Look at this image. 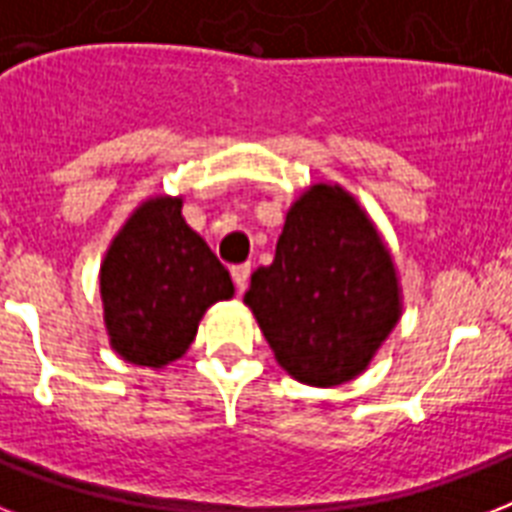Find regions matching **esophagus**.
Here are the masks:
<instances>
[{"instance_id": "34e87169", "label": "esophagus", "mask_w": 512, "mask_h": 512, "mask_svg": "<svg viewBox=\"0 0 512 512\" xmlns=\"http://www.w3.org/2000/svg\"><path fill=\"white\" fill-rule=\"evenodd\" d=\"M249 273H252V265L249 263H241V265H233L231 268V276H233V284L239 292L247 289V281H249Z\"/></svg>"}]
</instances>
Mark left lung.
Segmentation results:
<instances>
[{"label":"left lung","instance_id":"8db88e82","mask_svg":"<svg viewBox=\"0 0 512 512\" xmlns=\"http://www.w3.org/2000/svg\"><path fill=\"white\" fill-rule=\"evenodd\" d=\"M244 303L284 372L316 388L356 380L401 319L388 244L342 185L316 183L289 207L276 257Z\"/></svg>","mask_w":512,"mask_h":512}]
</instances>
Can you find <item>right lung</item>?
I'll list each match as a JSON object with an SVG mask.
<instances>
[{
	"mask_svg": "<svg viewBox=\"0 0 512 512\" xmlns=\"http://www.w3.org/2000/svg\"><path fill=\"white\" fill-rule=\"evenodd\" d=\"M231 297V273L185 223L180 196L143 201L100 263L108 342L130 364L162 369L177 361L209 305Z\"/></svg>",
	"mask_w": 512,
	"mask_h": 512,
	"instance_id": "obj_1",
	"label": "right lung"
}]
</instances>
